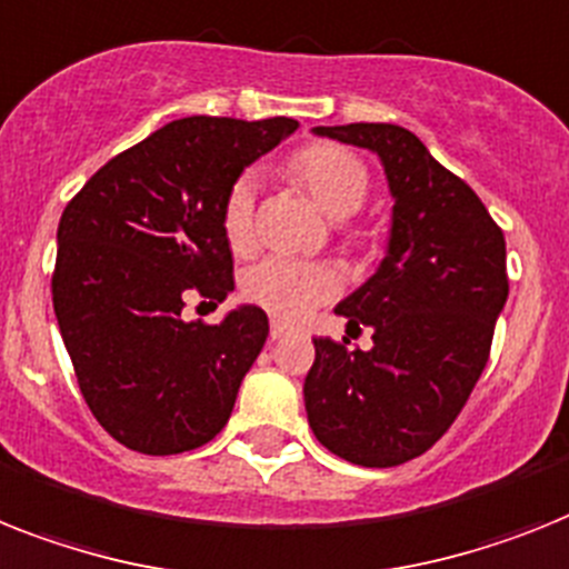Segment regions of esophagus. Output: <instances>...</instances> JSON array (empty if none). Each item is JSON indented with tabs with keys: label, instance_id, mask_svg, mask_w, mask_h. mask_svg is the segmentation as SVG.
Segmentation results:
<instances>
[{
	"label": "esophagus",
	"instance_id": "1",
	"mask_svg": "<svg viewBox=\"0 0 569 569\" xmlns=\"http://www.w3.org/2000/svg\"><path fill=\"white\" fill-rule=\"evenodd\" d=\"M269 336H271V341H280V338H286L289 336V329L283 327V323H271V329H269Z\"/></svg>",
	"mask_w": 569,
	"mask_h": 569
}]
</instances>
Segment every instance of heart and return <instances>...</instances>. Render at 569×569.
I'll list each match as a JSON object with an SVG mask.
<instances>
[{"label": "heart", "mask_w": 569, "mask_h": 569, "mask_svg": "<svg viewBox=\"0 0 569 569\" xmlns=\"http://www.w3.org/2000/svg\"><path fill=\"white\" fill-rule=\"evenodd\" d=\"M289 173L336 219L356 213L370 193L367 164L356 152L338 144H312L300 150L289 161ZM254 176L242 173L222 202V233L233 251H246L254 240ZM242 292L280 321L295 323L303 321L315 307L336 298L338 274L321 262L266 257L248 269Z\"/></svg>", "instance_id": "obj_1"}]
</instances>
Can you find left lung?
<instances>
[{"label":"left lung","instance_id":"8db88e82","mask_svg":"<svg viewBox=\"0 0 569 569\" xmlns=\"http://www.w3.org/2000/svg\"><path fill=\"white\" fill-rule=\"evenodd\" d=\"M315 132L379 156L393 226L379 271L336 307L347 329H373V347L315 338L309 428L341 460L390 469L425 455L469 402L509 295L506 240L480 196L405 127Z\"/></svg>","mask_w":569,"mask_h":569}]
</instances>
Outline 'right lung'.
I'll return each mask as SVG.
<instances>
[{"label": "right lung", "instance_id": "obj_1", "mask_svg": "<svg viewBox=\"0 0 569 569\" xmlns=\"http://www.w3.org/2000/svg\"><path fill=\"white\" fill-rule=\"evenodd\" d=\"M295 130V118H181L109 159L66 204L54 315L86 405L121 446L181 455L226 428L269 318L237 307L204 323L184 307L217 309L233 292L222 202Z\"/></svg>", "mask_w": 569, "mask_h": 569}]
</instances>
